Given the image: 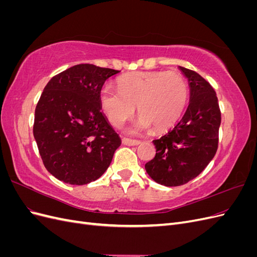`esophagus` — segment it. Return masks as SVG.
Segmentation results:
<instances>
[{
    "label": "esophagus",
    "instance_id": "1",
    "mask_svg": "<svg viewBox=\"0 0 257 257\" xmlns=\"http://www.w3.org/2000/svg\"><path fill=\"white\" fill-rule=\"evenodd\" d=\"M122 144L126 145V146H138L139 144H141V142L136 141V139H131V138L123 137L122 138Z\"/></svg>",
    "mask_w": 257,
    "mask_h": 257
}]
</instances>
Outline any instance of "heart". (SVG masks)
Instances as JSON below:
<instances>
[{
	"mask_svg": "<svg viewBox=\"0 0 257 257\" xmlns=\"http://www.w3.org/2000/svg\"><path fill=\"white\" fill-rule=\"evenodd\" d=\"M118 89L105 84L99 102L113 126L133 115L137 106L142 116L130 131L136 133L152 126L155 131L169 127L179 119L188 102L189 89L178 72H138L118 79Z\"/></svg>",
	"mask_w": 257,
	"mask_h": 257,
	"instance_id": "heart-1",
	"label": "heart"
}]
</instances>
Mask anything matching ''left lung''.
I'll return each mask as SVG.
<instances>
[{
    "label": "left lung",
    "instance_id": "obj_1",
    "mask_svg": "<svg viewBox=\"0 0 257 257\" xmlns=\"http://www.w3.org/2000/svg\"><path fill=\"white\" fill-rule=\"evenodd\" d=\"M189 80L190 104L173 130L154 139L155 157L145 168L155 182L179 186L196 178L219 145L221 110L212 85L192 69L179 66Z\"/></svg>",
    "mask_w": 257,
    "mask_h": 257
}]
</instances>
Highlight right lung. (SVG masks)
<instances>
[{
    "label": "right lung",
    "mask_w": 257,
    "mask_h": 257,
    "mask_svg": "<svg viewBox=\"0 0 257 257\" xmlns=\"http://www.w3.org/2000/svg\"><path fill=\"white\" fill-rule=\"evenodd\" d=\"M119 71L78 64L53 76L35 108L33 135L46 169L83 185L109 167L121 139L100 110L99 92Z\"/></svg>",
    "instance_id": "1"
}]
</instances>
